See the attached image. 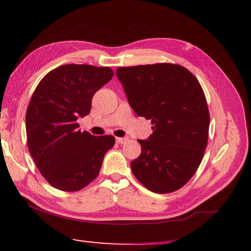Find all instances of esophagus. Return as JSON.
<instances>
[{
  "mask_svg": "<svg viewBox=\"0 0 251 251\" xmlns=\"http://www.w3.org/2000/svg\"><path fill=\"white\" fill-rule=\"evenodd\" d=\"M127 141H129L127 137H117V139H116V142L118 143V144H126Z\"/></svg>",
  "mask_w": 251,
  "mask_h": 251,
  "instance_id": "1",
  "label": "esophagus"
}]
</instances>
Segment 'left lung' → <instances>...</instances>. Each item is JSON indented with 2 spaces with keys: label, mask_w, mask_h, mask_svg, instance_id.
<instances>
[{
  "label": "left lung",
  "mask_w": 251,
  "mask_h": 251,
  "mask_svg": "<svg viewBox=\"0 0 251 251\" xmlns=\"http://www.w3.org/2000/svg\"><path fill=\"white\" fill-rule=\"evenodd\" d=\"M129 100L140 117L151 120L152 134L139 140L141 155L131 162L133 175L148 190H180L201 165L207 147L206 96L196 76L176 64L117 68Z\"/></svg>",
  "instance_id": "left-lung-1"
}]
</instances>
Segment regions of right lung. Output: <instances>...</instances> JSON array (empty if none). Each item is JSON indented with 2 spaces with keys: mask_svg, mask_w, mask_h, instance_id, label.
<instances>
[{
  "mask_svg": "<svg viewBox=\"0 0 251 251\" xmlns=\"http://www.w3.org/2000/svg\"><path fill=\"white\" fill-rule=\"evenodd\" d=\"M114 76L109 67L63 65L40 81L25 112L27 143L35 166L53 187L76 192L99 176L112 135L81 132L92 97Z\"/></svg>",
  "mask_w": 251,
  "mask_h": 251,
  "instance_id": "right-lung-1",
  "label": "right lung"
}]
</instances>
